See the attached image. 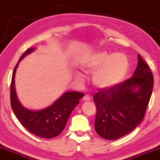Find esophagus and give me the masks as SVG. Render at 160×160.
<instances>
[{
	"instance_id": "34e87169",
	"label": "esophagus",
	"mask_w": 160,
	"mask_h": 160,
	"mask_svg": "<svg viewBox=\"0 0 160 160\" xmlns=\"http://www.w3.org/2000/svg\"><path fill=\"white\" fill-rule=\"evenodd\" d=\"M91 99V97L88 94H86L83 97V100L84 101H89Z\"/></svg>"
}]
</instances>
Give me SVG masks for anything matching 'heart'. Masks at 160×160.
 <instances>
[{"label":"heart","instance_id":"1","mask_svg":"<svg viewBox=\"0 0 160 160\" xmlns=\"http://www.w3.org/2000/svg\"><path fill=\"white\" fill-rule=\"evenodd\" d=\"M84 71L93 74V82L101 89L113 88L123 81L128 72L129 63L126 55L123 53L97 52L89 55L82 61ZM81 74L77 73L78 78Z\"/></svg>","mask_w":160,"mask_h":160}]
</instances>
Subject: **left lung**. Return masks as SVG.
Segmentation results:
<instances>
[{"instance_id": "left-lung-1", "label": "left lung", "mask_w": 160, "mask_h": 160, "mask_svg": "<svg viewBox=\"0 0 160 160\" xmlns=\"http://www.w3.org/2000/svg\"><path fill=\"white\" fill-rule=\"evenodd\" d=\"M132 77L93 96L97 107L95 130L107 140H116L135 129L143 118L154 87L148 66L138 54Z\"/></svg>"}]
</instances>
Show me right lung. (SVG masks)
<instances>
[{
  "instance_id": "1",
  "label": "right lung",
  "mask_w": 160,
  "mask_h": 160,
  "mask_svg": "<svg viewBox=\"0 0 160 160\" xmlns=\"http://www.w3.org/2000/svg\"><path fill=\"white\" fill-rule=\"evenodd\" d=\"M34 50V48L28 49L14 67L11 83V105L17 118L30 132L42 138H52L62 132L70 114L84 93L77 91L66 92L52 105L42 110H32L25 108L18 99L14 77L20 61Z\"/></svg>"
}]
</instances>
